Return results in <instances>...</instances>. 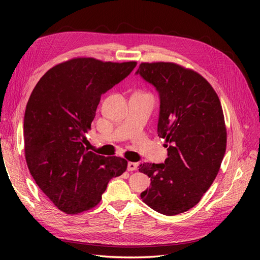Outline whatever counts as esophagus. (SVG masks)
<instances>
[{"label": "esophagus", "mask_w": 260, "mask_h": 260, "mask_svg": "<svg viewBox=\"0 0 260 260\" xmlns=\"http://www.w3.org/2000/svg\"><path fill=\"white\" fill-rule=\"evenodd\" d=\"M138 169V164L137 162H128V171H135Z\"/></svg>", "instance_id": "obj_1"}]
</instances>
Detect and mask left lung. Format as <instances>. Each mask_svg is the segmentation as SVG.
Listing matches in <instances>:
<instances>
[{
    "label": "left lung",
    "instance_id": "left-lung-1",
    "mask_svg": "<svg viewBox=\"0 0 260 260\" xmlns=\"http://www.w3.org/2000/svg\"><path fill=\"white\" fill-rule=\"evenodd\" d=\"M137 74L159 93L157 133L166 141L164 164H141L151 178L141 193L147 206L166 216L194 207L216 179L226 147L221 103L210 83L176 62H141Z\"/></svg>",
    "mask_w": 260,
    "mask_h": 260
}]
</instances>
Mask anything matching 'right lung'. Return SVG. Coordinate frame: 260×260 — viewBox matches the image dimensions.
Listing matches in <instances>:
<instances>
[{
	"instance_id": "1",
	"label": "right lung",
	"mask_w": 260,
	"mask_h": 260,
	"mask_svg": "<svg viewBox=\"0 0 260 260\" xmlns=\"http://www.w3.org/2000/svg\"><path fill=\"white\" fill-rule=\"evenodd\" d=\"M137 61L76 57L46 72L26 106L25 157L38 186L67 215L95 207L108 181L127 170L121 157L84 147L102 94L123 80Z\"/></svg>"
}]
</instances>
